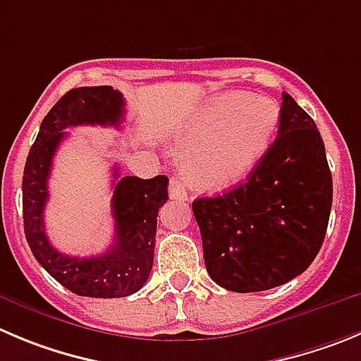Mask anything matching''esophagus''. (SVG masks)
<instances>
[{
  "instance_id": "34e87169",
  "label": "esophagus",
  "mask_w": 361,
  "mask_h": 361,
  "mask_svg": "<svg viewBox=\"0 0 361 361\" xmlns=\"http://www.w3.org/2000/svg\"><path fill=\"white\" fill-rule=\"evenodd\" d=\"M169 196H171V200H176V201H187L188 200V194H187V190H185V185L180 178H171Z\"/></svg>"
}]
</instances>
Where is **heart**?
Returning <instances> with one entry per match:
<instances>
[{"instance_id":"b5f03b06","label":"heart","mask_w":361,"mask_h":361,"mask_svg":"<svg viewBox=\"0 0 361 361\" xmlns=\"http://www.w3.org/2000/svg\"><path fill=\"white\" fill-rule=\"evenodd\" d=\"M278 123L279 109L271 97L240 92L208 97L178 131L181 174L197 190L233 188L260 164Z\"/></svg>"}]
</instances>
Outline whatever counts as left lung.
I'll list each match as a JSON object with an SVG mask.
<instances>
[{
  "mask_svg": "<svg viewBox=\"0 0 361 361\" xmlns=\"http://www.w3.org/2000/svg\"><path fill=\"white\" fill-rule=\"evenodd\" d=\"M333 180L312 117L283 92L278 137L245 183L192 203L210 278L231 292L285 285L324 242Z\"/></svg>",
  "mask_w": 361,
  "mask_h": 361,
  "instance_id": "left-lung-1",
  "label": "left lung"
}]
</instances>
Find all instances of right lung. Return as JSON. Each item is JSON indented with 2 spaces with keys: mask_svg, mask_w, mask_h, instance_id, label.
I'll return each instance as SVG.
<instances>
[{
  "mask_svg": "<svg viewBox=\"0 0 361 361\" xmlns=\"http://www.w3.org/2000/svg\"><path fill=\"white\" fill-rule=\"evenodd\" d=\"M124 121V97L109 85L80 87L63 94L42 119L30 149L23 176L25 235L35 260L60 285L85 298H126L144 287L153 269L158 208L167 200V176L119 180L114 167L112 215L116 237L103 255L69 257L56 251L44 230V208L48 203V178L53 157L66 139V128L101 124L119 128Z\"/></svg>",
  "mask_w": 361,
  "mask_h": 361,
  "instance_id": "right-lung-1",
  "label": "right lung"
}]
</instances>
